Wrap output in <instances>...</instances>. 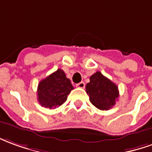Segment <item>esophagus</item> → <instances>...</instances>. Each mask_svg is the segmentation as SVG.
Here are the masks:
<instances>
[{
	"label": "esophagus",
	"mask_w": 152,
	"mask_h": 152,
	"mask_svg": "<svg viewBox=\"0 0 152 152\" xmlns=\"http://www.w3.org/2000/svg\"><path fill=\"white\" fill-rule=\"evenodd\" d=\"M76 87L78 88H85V83L83 82H81V83H78V84H76Z\"/></svg>",
	"instance_id": "1"
}]
</instances>
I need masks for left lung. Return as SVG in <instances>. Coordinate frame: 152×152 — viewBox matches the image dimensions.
Here are the masks:
<instances>
[{"label": "left lung", "instance_id": "8db88e82", "mask_svg": "<svg viewBox=\"0 0 152 152\" xmlns=\"http://www.w3.org/2000/svg\"><path fill=\"white\" fill-rule=\"evenodd\" d=\"M86 91L91 104L102 110L112 108L119 97L117 85L99 71L90 77V82L86 85Z\"/></svg>", "mask_w": 152, "mask_h": 152}]
</instances>
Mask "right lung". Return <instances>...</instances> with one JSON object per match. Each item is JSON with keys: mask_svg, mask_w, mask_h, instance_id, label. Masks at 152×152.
Listing matches in <instances>:
<instances>
[{"mask_svg": "<svg viewBox=\"0 0 152 152\" xmlns=\"http://www.w3.org/2000/svg\"><path fill=\"white\" fill-rule=\"evenodd\" d=\"M73 89L70 80L66 78L64 71L59 69L38 83L37 101L42 106L56 109L65 102Z\"/></svg>", "mask_w": 152, "mask_h": 152, "instance_id": "1", "label": "right lung"}]
</instances>
